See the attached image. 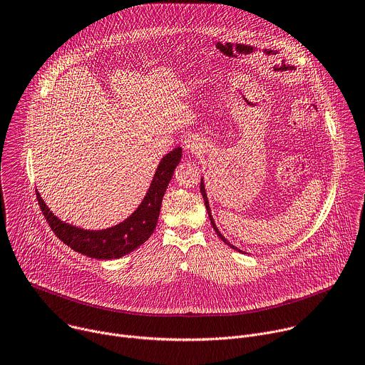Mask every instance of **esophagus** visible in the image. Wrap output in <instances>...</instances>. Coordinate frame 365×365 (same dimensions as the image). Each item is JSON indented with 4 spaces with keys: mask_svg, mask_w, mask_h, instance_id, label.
<instances>
[{
    "mask_svg": "<svg viewBox=\"0 0 365 365\" xmlns=\"http://www.w3.org/2000/svg\"><path fill=\"white\" fill-rule=\"evenodd\" d=\"M184 145H185V148H187L188 151H191V153H197V151H200V150L202 148V142H201L200 138H197V136H188V138H185Z\"/></svg>",
    "mask_w": 365,
    "mask_h": 365,
    "instance_id": "obj_1",
    "label": "esophagus"
}]
</instances>
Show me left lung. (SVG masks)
Returning a JSON list of instances; mask_svg holds the SVG:
<instances>
[{"label":"left lung","mask_w":365,"mask_h":365,"mask_svg":"<svg viewBox=\"0 0 365 365\" xmlns=\"http://www.w3.org/2000/svg\"><path fill=\"white\" fill-rule=\"evenodd\" d=\"M200 191H201V195H202V198H204V204H205V208H207V212H208V217H210V222H211V225H212V229L215 230V233H217V236L220 237L227 246H230L232 249H235V250H237V252H240V253H243L240 249H237L236 246H233V245H230L229 243V240L218 232V229H217V226H215V223H214V220H212V215H211V210H210V204H208V198H207V192H205V187H204V180L201 178V184H200Z\"/></svg>","instance_id":"1"}]
</instances>
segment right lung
Here are the masks:
<instances>
[{
	"label": "right lung",
	"mask_w": 365,
	"mask_h": 365,
	"mask_svg": "<svg viewBox=\"0 0 365 365\" xmlns=\"http://www.w3.org/2000/svg\"><path fill=\"white\" fill-rule=\"evenodd\" d=\"M181 155L182 150L178 147L161 160L154 180L139 207L125 222L113 227L105 230H85L64 223L50 211L40 192L36 190L38 205L53 233L75 252L101 260L119 259L143 245L154 233L158 223L163 197L173 178L174 170L181 161Z\"/></svg>",
	"instance_id": "right-lung-1"
}]
</instances>
